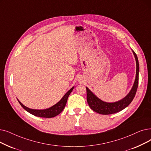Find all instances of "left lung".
<instances>
[{
	"label": "left lung",
	"instance_id": "left-lung-1",
	"mask_svg": "<svg viewBox=\"0 0 151 151\" xmlns=\"http://www.w3.org/2000/svg\"><path fill=\"white\" fill-rule=\"evenodd\" d=\"M133 53L134 55L136 62V78L132 89H131L128 95L126 97H124L123 99L115 102H106L99 99L86 87L87 102L90 108L94 110V112L102 115H109L115 114L125 109L133 100L137 91V86H138L139 67L137 57L133 50Z\"/></svg>",
	"mask_w": 151,
	"mask_h": 151
}]
</instances>
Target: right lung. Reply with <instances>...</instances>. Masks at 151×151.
<instances>
[{"label":"right lung","mask_w":151,"mask_h":151,"mask_svg":"<svg viewBox=\"0 0 151 151\" xmlns=\"http://www.w3.org/2000/svg\"><path fill=\"white\" fill-rule=\"evenodd\" d=\"M73 88H74V87L71 88L67 92V93L63 96V97L62 98V99L59 102H57L56 104H55L54 106H53L49 109H44V110L31 109H29L27 107L24 106L23 104H22L18 101H18L19 104L22 106V107L25 110H27V112H28L29 113H30L32 115H33L36 116H39V117L52 118V117H54V116H57V115L60 114L62 112V110L64 109V108L65 107V105H66V104H67L68 97L69 95L70 94V93H71V91H73Z\"/></svg>","instance_id":"obj_1"}]
</instances>
